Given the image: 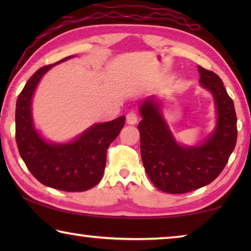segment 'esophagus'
Instances as JSON below:
<instances>
[{
	"mask_svg": "<svg viewBox=\"0 0 251 251\" xmlns=\"http://www.w3.org/2000/svg\"><path fill=\"white\" fill-rule=\"evenodd\" d=\"M137 113L135 112V110H130L126 114V122L128 123V124H136L137 123Z\"/></svg>",
	"mask_w": 251,
	"mask_h": 251,
	"instance_id": "obj_1",
	"label": "esophagus"
}]
</instances>
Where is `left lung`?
I'll return each instance as SVG.
<instances>
[{"instance_id": "1", "label": "left lung", "mask_w": 251, "mask_h": 251, "mask_svg": "<svg viewBox=\"0 0 251 251\" xmlns=\"http://www.w3.org/2000/svg\"><path fill=\"white\" fill-rule=\"evenodd\" d=\"M203 87L215 97L218 122L215 133L201 145H177L156 103L141 106L138 123L142 160L148 177L161 192L185 194L210 184L228 163L237 143V116L231 97L214 72L198 66Z\"/></svg>"}]
</instances>
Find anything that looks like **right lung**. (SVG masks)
Listing matches in <instances>:
<instances>
[{"label": "right lung", "instance_id": "1", "mask_svg": "<svg viewBox=\"0 0 251 251\" xmlns=\"http://www.w3.org/2000/svg\"><path fill=\"white\" fill-rule=\"evenodd\" d=\"M55 64L37 70L20 93L15 109L16 144L27 169L41 184L64 192H85L103 177L106 151L124 127L125 116L92 126L73 143H46L33 127L31 100L42 76Z\"/></svg>", "mask_w": 251, "mask_h": 251}]
</instances>
